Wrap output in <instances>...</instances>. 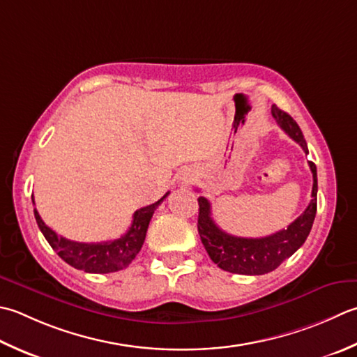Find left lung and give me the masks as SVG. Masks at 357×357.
I'll return each instance as SVG.
<instances>
[{
    "mask_svg": "<svg viewBox=\"0 0 357 357\" xmlns=\"http://www.w3.org/2000/svg\"><path fill=\"white\" fill-rule=\"evenodd\" d=\"M271 113L278 127L291 139H294L308 155V145L294 119L275 105H272ZM308 164L312 172V199L308 207L288 227L263 238H243L221 230L212 220L211 202L204 197L198 198V232L208 257L215 264H218V268L232 274L263 275L277 269L286 258H289L302 246L311 232L317 211V169L314 162Z\"/></svg>",
    "mask_w": 357,
    "mask_h": 357,
    "instance_id": "8db88e82",
    "label": "left lung"
}]
</instances>
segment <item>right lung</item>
Masks as SVG:
<instances>
[{
    "instance_id": "1",
    "label": "right lung",
    "mask_w": 357,
    "mask_h": 357,
    "mask_svg": "<svg viewBox=\"0 0 357 357\" xmlns=\"http://www.w3.org/2000/svg\"><path fill=\"white\" fill-rule=\"evenodd\" d=\"M170 192H167L162 198L156 201L155 204L139 208L132 215V222L127 234L114 241L103 243H79L63 238L59 234H55L51 227L45 225L41 220L37 208H33L35 220L45 235L51 248L59 254L61 260H65L73 268L89 272V274H109V272L121 271L127 268L139 254L142 244L145 241L146 229H149L150 220L158 206L162 202ZM33 202V197H32ZM35 204V202H33Z\"/></svg>"
}]
</instances>
